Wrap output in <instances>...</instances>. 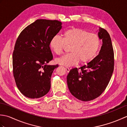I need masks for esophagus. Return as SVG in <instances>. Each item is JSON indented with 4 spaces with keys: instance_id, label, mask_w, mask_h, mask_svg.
<instances>
[{
    "instance_id": "1",
    "label": "esophagus",
    "mask_w": 127,
    "mask_h": 127,
    "mask_svg": "<svg viewBox=\"0 0 127 127\" xmlns=\"http://www.w3.org/2000/svg\"><path fill=\"white\" fill-rule=\"evenodd\" d=\"M65 69H66V71L68 72H69V71H70V69H69V68H65Z\"/></svg>"
}]
</instances>
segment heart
<instances>
[{
	"label": "heart",
	"mask_w": 127,
	"mask_h": 127,
	"mask_svg": "<svg viewBox=\"0 0 127 127\" xmlns=\"http://www.w3.org/2000/svg\"><path fill=\"white\" fill-rule=\"evenodd\" d=\"M65 45H71V53L57 58L55 61L61 65L70 66L79 62L83 64L92 60L100 48L101 40L96 34L72 27L64 32L63 38L56 35L50 40L51 49L57 55L63 53Z\"/></svg>",
	"instance_id": "heart-1"
}]
</instances>
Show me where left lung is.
Instances as JSON below:
<instances>
[{"mask_svg":"<svg viewBox=\"0 0 127 127\" xmlns=\"http://www.w3.org/2000/svg\"><path fill=\"white\" fill-rule=\"evenodd\" d=\"M98 35L102 44L99 55L81 68L70 70L67 84L72 95L88 101L98 98L106 89L114 69V52L111 39L105 29L100 28Z\"/></svg>","mask_w":127,"mask_h":127,"instance_id":"obj_1","label":"left lung"}]
</instances>
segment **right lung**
<instances>
[{"label": "right lung", "instance_id": "add662e5", "mask_svg": "<svg viewBox=\"0 0 127 127\" xmlns=\"http://www.w3.org/2000/svg\"><path fill=\"white\" fill-rule=\"evenodd\" d=\"M62 29L57 20H37L21 32L12 55L13 74L23 95L37 99L51 88V78L58 64L48 65L53 59L50 41Z\"/></svg>", "mask_w": 127, "mask_h": 127}]
</instances>
